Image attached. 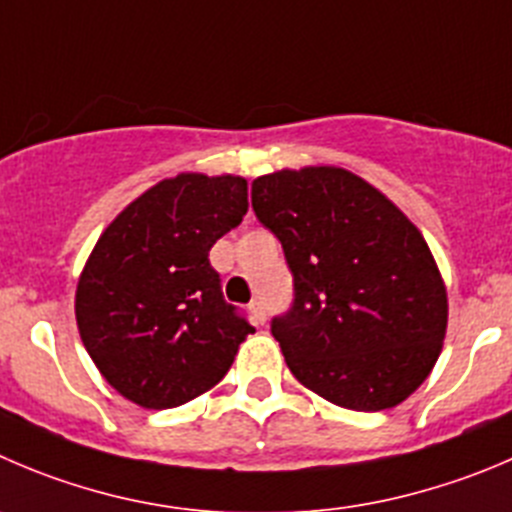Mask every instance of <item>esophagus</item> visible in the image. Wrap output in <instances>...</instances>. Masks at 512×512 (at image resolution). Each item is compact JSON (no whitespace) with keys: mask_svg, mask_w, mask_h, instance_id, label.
I'll return each instance as SVG.
<instances>
[{"mask_svg":"<svg viewBox=\"0 0 512 512\" xmlns=\"http://www.w3.org/2000/svg\"><path fill=\"white\" fill-rule=\"evenodd\" d=\"M248 311H251V321H253V324H264V321H266V306H264V301H261V299L251 301V306H248Z\"/></svg>","mask_w":512,"mask_h":512,"instance_id":"esophagus-1","label":"esophagus"}]
</instances>
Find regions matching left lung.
<instances>
[{"instance_id":"obj_1","label":"left lung","mask_w":512,"mask_h":512,"mask_svg":"<svg viewBox=\"0 0 512 512\" xmlns=\"http://www.w3.org/2000/svg\"><path fill=\"white\" fill-rule=\"evenodd\" d=\"M251 206L294 274V306L271 321L291 374L347 410L405 402L447 332L445 281L420 228L337 165L259 175Z\"/></svg>"}]
</instances>
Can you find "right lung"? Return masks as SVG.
Segmentation results:
<instances>
[{
    "label": "right lung",
    "mask_w": 512,
    "mask_h": 512,
    "mask_svg": "<svg viewBox=\"0 0 512 512\" xmlns=\"http://www.w3.org/2000/svg\"><path fill=\"white\" fill-rule=\"evenodd\" d=\"M248 211L241 175L178 173L102 231L75 291V319L105 382L145 410L186 405L231 369L253 326L223 301L213 243Z\"/></svg>",
    "instance_id": "add662e5"
}]
</instances>
